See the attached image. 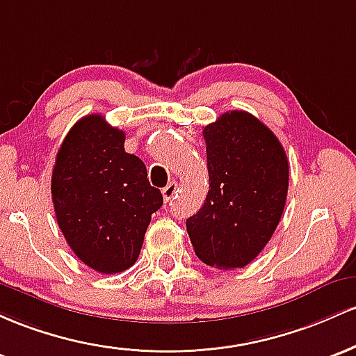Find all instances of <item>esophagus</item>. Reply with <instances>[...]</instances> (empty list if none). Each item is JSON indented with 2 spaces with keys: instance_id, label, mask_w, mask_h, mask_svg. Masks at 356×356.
Instances as JSON below:
<instances>
[{
  "instance_id": "obj_1",
  "label": "esophagus",
  "mask_w": 356,
  "mask_h": 356,
  "mask_svg": "<svg viewBox=\"0 0 356 356\" xmlns=\"http://www.w3.org/2000/svg\"><path fill=\"white\" fill-rule=\"evenodd\" d=\"M161 193H163V200H165L166 203H170L171 200H175V197H177V193H178V183H175V181L168 183L165 188L161 190Z\"/></svg>"
}]
</instances>
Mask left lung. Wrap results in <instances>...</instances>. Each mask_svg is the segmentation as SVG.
<instances>
[{"instance_id": "left-lung-1", "label": "left lung", "mask_w": 356, "mask_h": 356, "mask_svg": "<svg viewBox=\"0 0 356 356\" xmlns=\"http://www.w3.org/2000/svg\"><path fill=\"white\" fill-rule=\"evenodd\" d=\"M210 188L186 220L200 261L235 269L254 261L284 211L289 165L275 134L245 111H230L205 126Z\"/></svg>"}]
</instances>
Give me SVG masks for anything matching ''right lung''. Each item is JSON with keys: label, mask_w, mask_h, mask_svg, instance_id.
Here are the masks:
<instances>
[{"label": "right lung", "mask_w": 356, "mask_h": 356, "mask_svg": "<svg viewBox=\"0 0 356 356\" xmlns=\"http://www.w3.org/2000/svg\"><path fill=\"white\" fill-rule=\"evenodd\" d=\"M124 131L101 114L77 121L60 146L51 173L57 223L90 269L115 274L138 261L151 215L163 205L145 163L124 151Z\"/></svg>", "instance_id": "right-lung-1"}]
</instances>
